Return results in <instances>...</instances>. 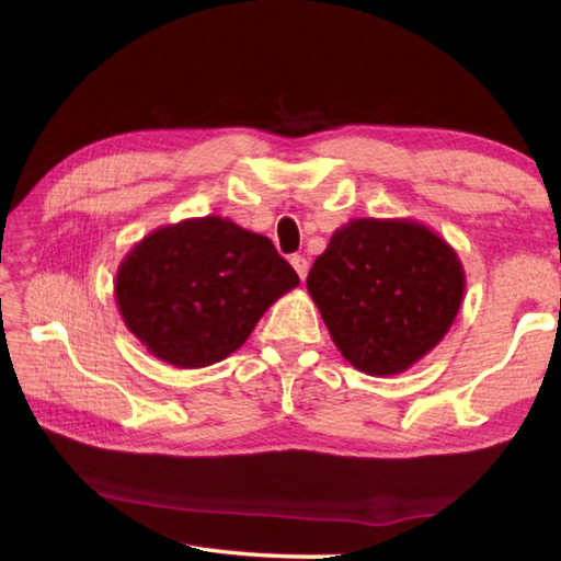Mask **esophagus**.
<instances>
[{
	"label": "esophagus",
	"instance_id": "esophagus-1",
	"mask_svg": "<svg viewBox=\"0 0 561 561\" xmlns=\"http://www.w3.org/2000/svg\"><path fill=\"white\" fill-rule=\"evenodd\" d=\"M291 265H294L296 274H299V279L304 282L306 274H308V260H306L304 255H294V257H291Z\"/></svg>",
	"mask_w": 561,
	"mask_h": 561
}]
</instances>
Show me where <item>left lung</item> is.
I'll list each match as a JSON object with an SVG mask.
<instances>
[{"mask_svg": "<svg viewBox=\"0 0 561 561\" xmlns=\"http://www.w3.org/2000/svg\"><path fill=\"white\" fill-rule=\"evenodd\" d=\"M306 284L344 359L388 376L446 335L465 277L456 253L424 226L356 219L330 238Z\"/></svg>", "mask_w": 561, "mask_h": 561, "instance_id": "obj_1", "label": "left lung"}]
</instances>
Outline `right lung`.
Returning a JSON list of instances; mask_svg holds the SVG:
<instances>
[{
    "mask_svg": "<svg viewBox=\"0 0 561 561\" xmlns=\"http://www.w3.org/2000/svg\"><path fill=\"white\" fill-rule=\"evenodd\" d=\"M296 284L299 274L270 238L205 217L165 226L135 245L117 272L115 296L151 354L199 368L241 347Z\"/></svg>",
    "mask_w": 561,
    "mask_h": 561,
    "instance_id": "add662e5",
    "label": "right lung"
}]
</instances>
